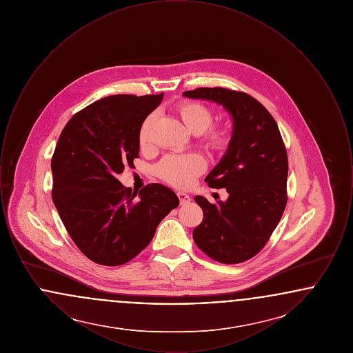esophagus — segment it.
Returning a JSON list of instances; mask_svg holds the SVG:
<instances>
[{"label":"esophagus","mask_w":353,"mask_h":353,"mask_svg":"<svg viewBox=\"0 0 353 353\" xmlns=\"http://www.w3.org/2000/svg\"><path fill=\"white\" fill-rule=\"evenodd\" d=\"M177 196H179V200H180V203L181 205H186V203H189L190 202V196L189 194H186V193H184V192H179L177 193Z\"/></svg>","instance_id":"34e87169"}]
</instances>
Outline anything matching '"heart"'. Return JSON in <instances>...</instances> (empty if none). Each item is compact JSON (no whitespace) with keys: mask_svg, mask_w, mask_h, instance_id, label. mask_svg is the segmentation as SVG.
<instances>
[{"mask_svg":"<svg viewBox=\"0 0 353 353\" xmlns=\"http://www.w3.org/2000/svg\"><path fill=\"white\" fill-rule=\"evenodd\" d=\"M177 114L185 127L194 134L201 136V141L209 150H223L229 141L230 134L226 128H209L213 121L210 108L197 101H183L177 105ZM154 115H148L141 123L139 130V144L145 147L150 141V132ZM205 169V160L197 153L188 154H169L156 167V173L160 179L177 188H188L193 184L194 179Z\"/></svg>","mask_w":353,"mask_h":353,"instance_id":"1","label":"heart"}]
</instances>
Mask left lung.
<instances>
[{"mask_svg": "<svg viewBox=\"0 0 353 353\" xmlns=\"http://www.w3.org/2000/svg\"><path fill=\"white\" fill-rule=\"evenodd\" d=\"M183 95L214 101L233 119L228 150L205 179L210 188H226L229 197L217 203L194 197L203 219L193 239L221 263L245 262L263 249L285 212L288 160L279 128L269 111L245 92L202 87Z\"/></svg>", "mask_w": 353, "mask_h": 353, "instance_id": "1", "label": "left lung"}]
</instances>
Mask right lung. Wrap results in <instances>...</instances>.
I'll return each instance as SVG.
<instances>
[{
	"label": "right lung",
	"instance_id": "add662e5",
	"mask_svg": "<svg viewBox=\"0 0 353 353\" xmlns=\"http://www.w3.org/2000/svg\"><path fill=\"white\" fill-rule=\"evenodd\" d=\"M163 98H103L70 119L58 139L51 160L52 202L78 249L95 263L130 262L180 203L164 185L132 193L117 179L139 157L140 125Z\"/></svg>",
	"mask_w": 353,
	"mask_h": 353
}]
</instances>
